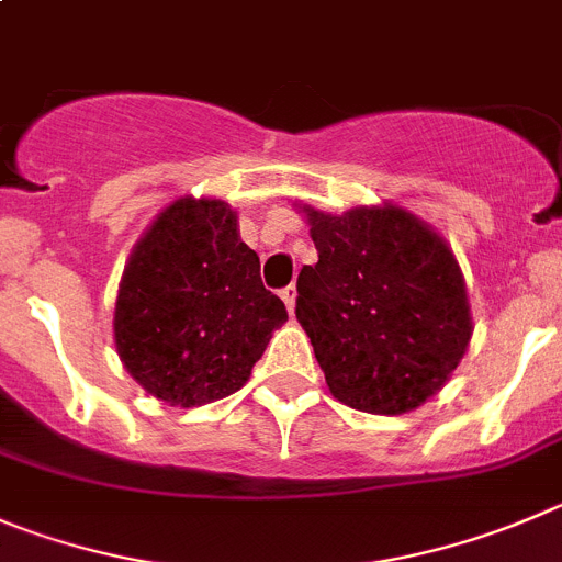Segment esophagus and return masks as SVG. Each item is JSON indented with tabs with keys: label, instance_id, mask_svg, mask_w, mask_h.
<instances>
[{
	"label": "esophagus",
	"instance_id": "obj_1",
	"mask_svg": "<svg viewBox=\"0 0 562 562\" xmlns=\"http://www.w3.org/2000/svg\"><path fill=\"white\" fill-rule=\"evenodd\" d=\"M280 296H282V302H285L288 313H291V316H293V307H296V288H293V285L282 288V291H280Z\"/></svg>",
	"mask_w": 562,
	"mask_h": 562
}]
</instances>
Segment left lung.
I'll use <instances>...</instances> for the list:
<instances>
[{
  "mask_svg": "<svg viewBox=\"0 0 562 562\" xmlns=\"http://www.w3.org/2000/svg\"><path fill=\"white\" fill-rule=\"evenodd\" d=\"M318 263L296 280V318L329 393L402 416L447 385L471 344L469 293L452 246L400 204L327 213L299 204Z\"/></svg>",
  "mask_w": 562,
  "mask_h": 562,
  "instance_id": "left-lung-1",
  "label": "left lung"
}]
</instances>
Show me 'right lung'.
<instances>
[{
  "label": "right lung",
  "instance_id": "right-lung-1",
  "mask_svg": "<svg viewBox=\"0 0 562 562\" xmlns=\"http://www.w3.org/2000/svg\"><path fill=\"white\" fill-rule=\"evenodd\" d=\"M288 322L260 257L224 199L180 196L157 213L124 266L113 313L127 374L171 407L240 391L271 333Z\"/></svg>",
  "mask_w": 562,
  "mask_h": 562
}]
</instances>
